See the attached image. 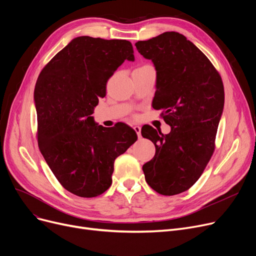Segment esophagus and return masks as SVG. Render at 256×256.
<instances>
[{
    "label": "esophagus",
    "instance_id": "34e87169",
    "mask_svg": "<svg viewBox=\"0 0 256 256\" xmlns=\"http://www.w3.org/2000/svg\"><path fill=\"white\" fill-rule=\"evenodd\" d=\"M134 130H135V132H137L138 138L140 139V138H141V128H140L139 126H134Z\"/></svg>",
    "mask_w": 256,
    "mask_h": 256
}]
</instances>
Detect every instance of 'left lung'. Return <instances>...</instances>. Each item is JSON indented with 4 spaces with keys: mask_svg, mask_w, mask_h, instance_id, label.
I'll list each match as a JSON object with an SVG mask.
<instances>
[{
    "mask_svg": "<svg viewBox=\"0 0 256 256\" xmlns=\"http://www.w3.org/2000/svg\"><path fill=\"white\" fill-rule=\"evenodd\" d=\"M157 71L154 110L170 126L163 135L150 126L141 134L156 146L142 166L146 183L163 196L186 192L198 180L214 152L224 110V86L206 55L183 34L172 31L135 44Z\"/></svg>",
    "mask_w": 256,
    "mask_h": 256,
    "instance_id": "8db88e82",
    "label": "left lung"
}]
</instances>
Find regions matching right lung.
I'll return each mask as SVG.
<instances>
[{"label": "right lung", "instance_id": "1", "mask_svg": "<svg viewBox=\"0 0 256 256\" xmlns=\"http://www.w3.org/2000/svg\"><path fill=\"white\" fill-rule=\"evenodd\" d=\"M134 60L128 40L78 36L38 75V148L58 182L73 194L94 198L108 190L115 159L137 140L128 124L104 128L91 116L106 96L110 77L124 60Z\"/></svg>", "mask_w": 256, "mask_h": 256}]
</instances>
